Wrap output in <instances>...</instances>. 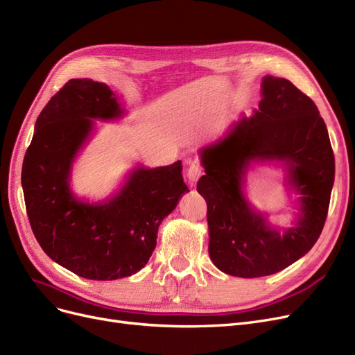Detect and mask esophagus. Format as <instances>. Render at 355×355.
I'll list each match as a JSON object with an SVG mask.
<instances>
[{
    "mask_svg": "<svg viewBox=\"0 0 355 355\" xmlns=\"http://www.w3.org/2000/svg\"><path fill=\"white\" fill-rule=\"evenodd\" d=\"M203 174V168L198 161H189V168H187V178L190 186H194L196 181H198Z\"/></svg>",
    "mask_w": 355,
    "mask_h": 355,
    "instance_id": "esophagus-1",
    "label": "esophagus"
}]
</instances>
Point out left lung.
<instances>
[{
	"label": "left lung",
	"mask_w": 355,
	"mask_h": 355,
	"mask_svg": "<svg viewBox=\"0 0 355 355\" xmlns=\"http://www.w3.org/2000/svg\"><path fill=\"white\" fill-rule=\"evenodd\" d=\"M198 191L207 203L209 256L232 277L277 273L303 257L320 237L335 180V157L319 110L286 78L266 76L259 110L200 150ZM254 160H284L300 194L296 227L281 233L251 211L242 178Z\"/></svg>",
	"instance_id": "left-lung-1"
}]
</instances>
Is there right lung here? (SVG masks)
<instances>
[{
    "label": "right lung",
    "mask_w": 355,
    "mask_h": 355,
    "mask_svg": "<svg viewBox=\"0 0 355 355\" xmlns=\"http://www.w3.org/2000/svg\"><path fill=\"white\" fill-rule=\"evenodd\" d=\"M123 112L107 85L71 78L39 114L23 161L26 212L39 245L86 279L112 281L144 268L161 222L189 191L177 161L136 168L110 202L89 205L74 198L69 184L71 164L94 120H114Z\"/></svg>",
    "instance_id": "obj_1"
}]
</instances>
